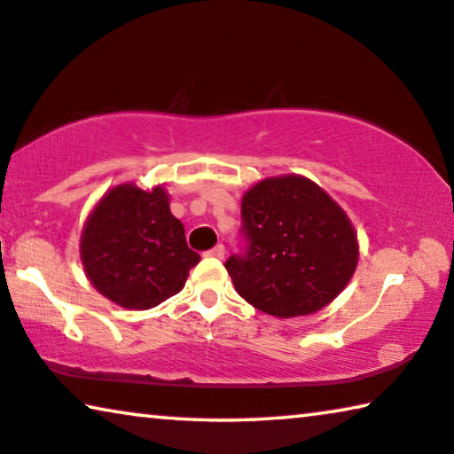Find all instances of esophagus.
<instances>
[{
    "label": "esophagus",
    "mask_w": 454,
    "mask_h": 454,
    "mask_svg": "<svg viewBox=\"0 0 454 454\" xmlns=\"http://www.w3.org/2000/svg\"><path fill=\"white\" fill-rule=\"evenodd\" d=\"M206 254L207 256H215V259H222V256L226 254V248H224V245H215L214 248H209Z\"/></svg>",
    "instance_id": "esophagus-1"
}]
</instances>
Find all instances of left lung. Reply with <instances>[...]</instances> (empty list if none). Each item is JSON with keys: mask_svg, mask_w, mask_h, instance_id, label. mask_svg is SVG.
<instances>
[{"mask_svg": "<svg viewBox=\"0 0 454 454\" xmlns=\"http://www.w3.org/2000/svg\"><path fill=\"white\" fill-rule=\"evenodd\" d=\"M245 247L224 267L240 297L277 317L314 314L347 287L358 245L347 214L300 175L265 179L240 207Z\"/></svg>", "mask_w": 454, "mask_h": 454, "instance_id": "left-lung-1", "label": "left lung"}]
</instances>
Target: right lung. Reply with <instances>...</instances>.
I'll use <instances>...</instances> for the list:
<instances>
[{
  "label": "right lung",
  "instance_id": "1",
  "mask_svg": "<svg viewBox=\"0 0 454 454\" xmlns=\"http://www.w3.org/2000/svg\"><path fill=\"white\" fill-rule=\"evenodd\" d=\"M81 261L93 286L128 309H148L179 294L200 254L168 209L162 187L118 185L106 193L81 236Z\"/></svg>",
  "mask_w": 454,
  "mask_h": 454
}]
</instances>
